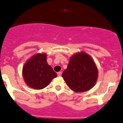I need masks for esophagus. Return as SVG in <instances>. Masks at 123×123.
<instances>
[{
	"label": "esophagus",
	"mask_w": 123,
	"mask_h": 123,
	"mask_svg": "<svg viewBox=\"0 0 123 123\" xmlns=\"http://www.w3.org/2000/svg\"><path fill=\"white\" fill-rule=\"evenodd\" d=\"M57 74H58V76H62V72H58L57 73Z\"/></svg>",
	"instance_id": "34e87169"
}]
</instances>
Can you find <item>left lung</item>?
Segmentation results:
<instances>
[{
    "label": "left lung",
    "mask_w": 123,
    "mask_h": 123,
    "mask_svg": "<svg viewBox=\"0 0 123 123\" xmlns=\"http://www.w3.org/2000/svg\"><path fill=\"white\" fill-rule=\"evenodd\" d=\"M62 77L71 90L76 92H85L96 84L98 70L89 55L84 52L78 53L70 58Z\"/></svg>",
    "instance_id": "8db88e82"
}]
</instances>
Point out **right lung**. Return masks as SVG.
I'll return each mask as SVG.
<instances>
[{"label":"right lung","mask_w":123,"mask_h":123,"mask_svg":"<svg viewBox=\"0 0 123 123\" xmlns=\"http://www.w3.org/2000/svg\"><path fill=\"white\" fill-rule=\"evenodd\" d=\"M22 74L25 83L36 90L46 87L57 76L47 62L45 53H38L31 57L23 67Z\"/></svg>","instance_id":"right-lung-1"}]
</instances>
